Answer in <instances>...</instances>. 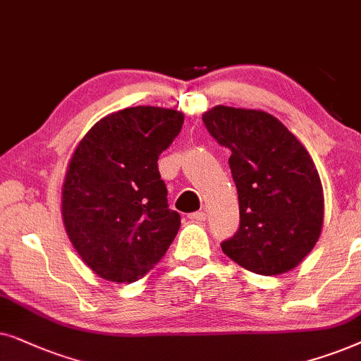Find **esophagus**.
I'll list each match as a JSON object with an SVG mask.
<instances>
[{
    "instance_id": "obj_1",
    "label": "esophagus",
    "mask_w": 361,
    "mask_h": 361,
    "mask_svg": "<svg viewBox=\"0 0 361 361\" xmlns=\"http://www.w3.org/2000/svg\"><path fill=\"white\" fill-rule=\"evenodd\" d=\"M188 218L191 221H196V223H201V221H206V213L204 211H196V213H191Z\"/></svg>"
}]
</instances>
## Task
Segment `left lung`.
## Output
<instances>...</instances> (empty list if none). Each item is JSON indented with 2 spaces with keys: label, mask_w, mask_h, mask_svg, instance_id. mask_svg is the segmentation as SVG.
Instances as JSON below:
<instances>
[{
  "label": "left lung",
  "mask_w": 361,
  "mask_h": 361,
  "mask_svg": "<svg viewBox=\"0 0 361 361\" xmlns=\"http://www.w3.org/2000/svg\"><path fill=\"white\" fill-rule=\"evenodd\" d=\"M204 127L229 148L238 188L239 229L221 243L229 259L261 276L304 261L324 224V190L309 152L271 114L218 105Z\"/></svg>",
  "instance_id": "obj_1"
}]
</instances>
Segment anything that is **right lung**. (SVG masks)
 <instances>
[{"instance_id":"right-lung-1","label":"right lung","mask_w":361,"mask_h":361,"mask_svg":"<svg viewBox=\"0 0 361 361\" xmlns=\"http://www.w3.org/2000/svg\"><path fill=\"white\" fill-rule=\"evenodd\" d=\"M183 114L138 105L99 120L72 153L62 219L72 246L105 281L133 282L165 256L180 229L168 208L158 157Z\"/></svg>"}]
</instances>
